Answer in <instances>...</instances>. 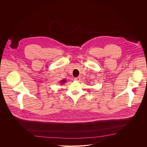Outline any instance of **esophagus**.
<instances>
[{"mask_svg": "<svg viewBox=\"0 0 147 147\" xmlns=\"http://www.w3.org/2000/svg\"><path fill=\"white\" fill-rule=\"evenodd\" d=\"M80 77L75 78L74 79V80H76V81H79V80H80Z\"/></svg>", "mask_w": 147, "mask_h": 147, "instance_id": "esophagus-1", "label": "esophagus"}]
</instances>
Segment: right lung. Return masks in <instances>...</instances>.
Instances as JSON below:
<instances>
[{
  "instance_id": "add662e5",
  "label": "right lung",
  "mask_w": 147,
  "mask_h": 147,
  "mask_svg": "<svg viewBox=\"0 0 147 147\" xmlns=\"http://www.w3.org/2000/svg\"><path fill=\"white\" fill-rule=\"evenodd\" d=\"M66 82H67V80L65 79H63V80H62V81H61L60 83L62 84H65L66 83Z\"/></svg>"
}]
</instances>
